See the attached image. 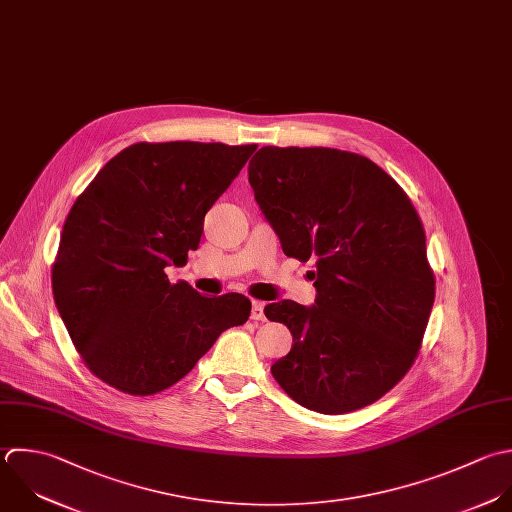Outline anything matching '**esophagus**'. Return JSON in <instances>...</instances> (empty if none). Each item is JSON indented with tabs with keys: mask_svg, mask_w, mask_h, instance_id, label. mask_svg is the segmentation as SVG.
Wrapping results in <instances>:
<instances>
[{
	"mask_svg": "<svg viewBox=\"0 0 512 512\" xmlns=\"http://www.w3.org/2000/svg\"><path fill=\"white\" fill-rule=\"evenodd\" d=\"M265 305L261 301H253V307H251V319L253 321H265Z\"/></svg>",
	"mask_w": 512,
	"mask_h": 512,
	"instance_id": "1",
	"label": "esophagus"
}]
</instances>
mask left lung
Instances as JSON below:
<instances>
[{
	"label": "left lung",
	"instance_id": "1",
	"mask_svg": "<svg viewBox=\"0 0 512 512\" xmlns=\"http://www.w3.org/2000/svg\"><path fill=\"white\" fill-rule=\"evenodd\" d=\"M249 183L283 253L317 267L313 307H265L293 335L275 381L323 415L375 403L413 367L435 303L415 205L377 163L331 147H261Z\"/></svg>",
	"mask_w": 512,
	"mask_h": 512
}]
</instances>
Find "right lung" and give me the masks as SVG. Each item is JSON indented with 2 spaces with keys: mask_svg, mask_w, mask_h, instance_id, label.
<instances>
[{
  "mask_svg": "<svg viewBox=\"0 0 512 512\" xmlns=\"http://www.w3.org/2000/svg\"><path fill=\"white\" fill-rule=\"evenodd\" d=\"M257 145L133 143L75 199L51 267L55 307L85 367L147 397L181 381L217 337L243 325L241 293L205 297L167 265L187 263L205 213Z\"/></svg>",
  "mask_w": 512,
  "mask_h": 512,
  "instance_id": "add662e5",
  "label": "right lung"
}]
</instances>
